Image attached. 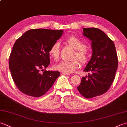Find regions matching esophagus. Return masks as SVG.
<instances>
[{
    "label": "esophagus",
    "mask_w": 127,
    "mask_h": 127,
    "mask_svg": "<svg viewBox=\"0 0 127 127\" xmlns=\"http://www.w3.org/2000/svg\"><path fill=\"white\" fill-rule=\"evenodd\" d=\"M62 74H63V75H70V73H65V72H62Z\"/></svg>",
    "instance_id": "esophagus-1"
}]
</instances>
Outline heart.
<instances>
[{
    "instance_id": "b5f03b06",
    "label": "heart",
    "mask_w": 127,
    "mask_h": 127,
    "mask_svg": "<svg viewBox=\"0 0 127 127\" xmlns=\"http://www.w3.org/2000/svg\"><path fill=\"white\" fill-rule=\"evenodd\" d=\"M69 46L75 49L73 58H78L82 63H85L88 61L89 52L85 48V45L83 41L75 36H70L66 39ZM49 53L54 59L59 58L60 53V43L57 42L53 43L49 48ZM80 66V63L78 59H74L73 61H62L54 66L56 70L65 73H70L75 70Z\"/></svg>"
}]
</instances>
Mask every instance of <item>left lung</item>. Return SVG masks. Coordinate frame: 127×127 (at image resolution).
I'll return each mask as SVG.
<instances>
[{
    "label": "left lung",
    "mask_w": 127,
    "mask_h": 127,
    "mask_svg": "<svg viewBox=\"0 0 127 127\" xmlns=\"http://www.w3.org/2000/svg\"><path fill=\"white\" fill-rule=\"evenodd\" d=\"M83 34L91 41L92 56L78 90L87 98L105 94L110 88L118 68L115 45L105 32L97 28H83Z\"/></svg>",
    "instance_id": "left-lung-1"
}]
</instances>
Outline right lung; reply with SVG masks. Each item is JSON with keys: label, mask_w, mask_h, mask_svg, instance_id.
I'll return each instance as SVG.
<instances>
[{"label": "right lung", "mask_w": 127, "mask_h": 127, "mask_svg": "<svg viewBox=\"0 0 127 127\" xmlns=\"http://www.w3.org/2000/svg\"><path fill=\"white\" fill-rule=\"evenodd\" d=\"M63 33V30L32 29L16 41L9 66L15 84L22 93L37 97L43 95L61 75L58 71L45 70L41 73L40 70L49 65V48Z\"/></svg>", "instance_id": "1"}]
</instances>
